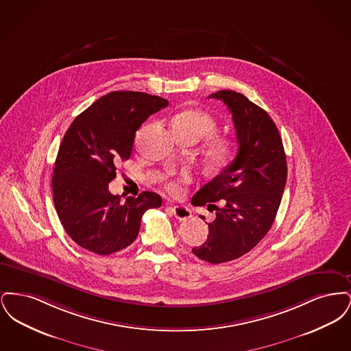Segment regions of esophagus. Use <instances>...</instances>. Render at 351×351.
<instances>
[{
  "label": "esophagus",
  "mask_w": 351,
  "mask_h": 351,
  "mask_svg": "<svg viewBox=\"0 0 351 351\" xmlns=\"http://www.w3.org/2000/svg\"><path fill=\"white\" fill-rule=\"evenodd\" d=\"M169 209H171L172 215H173L175 217L178 218V219H180V221H184V219H186V218H189L192 216L191 209H189L188 206H185V205L169 206Z\"/></svg>",
  "instance_id": "1"
}]
</instances>
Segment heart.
I'll return each mask as SVG.
<instances>
[{"label":"heart","mask_w":351,"mask_h":351,"mask_svg":"<svg viewBox=\"0 0 351 351\" xmlns=\"http://www.w3.org/2000/svg\"><path fill=\"white\" fill-rule=\"evenodd\" d=\"M217 123L215 118L201 110H184L173 119V130L178 135L196 138L197 141L202 136H208L216 132ZM233 145L229 141L217 139L210 145L209 155L215 163H225L233 156ZM188 175H183L179 180H171L166 184L168 192L172 195H180L183 191L182 184L186 182Z\"/></svg>","instance_id":"b5f03b06"}]
</instances>
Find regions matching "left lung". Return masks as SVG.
<instances>
[{"label": "left lung", "instance_id": "obj_1", "mask_svg": "<svg viewBox=\"0 0 351 351\" xmlns=\"http://www.w3.org/2000/svg\"><path fill=\"white\" fill-rule=\"evenodd\" d=\"M209 99L228 106L238 142L233 162L192 197L193 205L216 210L206 241L192 252L218 265L245 255L268 233L283 196L287 160L279 130L266 110L234 90H218ZM219 199L222 208L211 204Z\"/></svg>", "mask_w": 351, "mask_h": 351}]
</instances>
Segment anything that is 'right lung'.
<instances>
[{"mask_svg": "<svg viewBox=\"0 0 351 351\" xmlns=\"http://www.w3.org/2000/svg\"><path fill=\"white\" fill-rule=\"evenodd\" d=\"M168 101L143 92H110L73 119L55 160L53 204L68 235L85 250L109 255L132 245L141 219L162 197L145 191L138 197L109 192L116 166L128 160L134 138L151 114Z\"/></svg>", "mask_w": 351, "mask_h": 351, "instance_id": "1", "label": "right lung"}]
</instances>
